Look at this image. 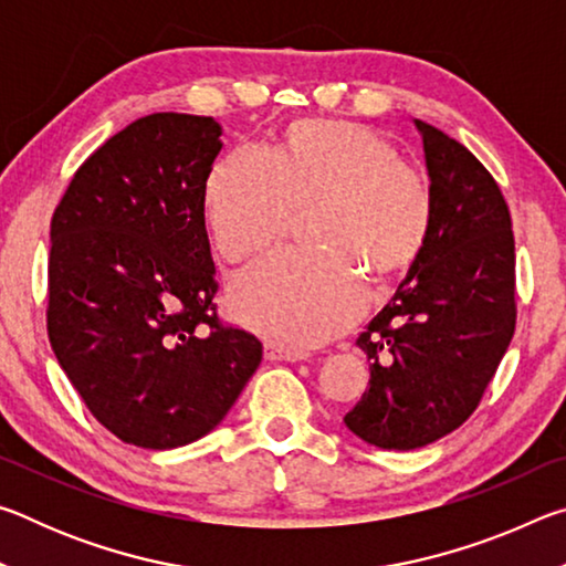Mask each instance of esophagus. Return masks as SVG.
Here are the masks:
<instances>
[{
	"label": "esophagus",
	"mask_w": 566,
	"mask_h": 566,
	"mask_svg": "<svg viewBox=\"0 0 566 566\" xmlns=\"http://www.w3.org/2000/svg\"><path fill=\"white\" fill-rule=\"evenodd\" d=\"M264 359H270V361H296V359H302V354L286 349V347H282V344L266 342L264 344Z\"/></svg>",
	"instance_id": "1"
}]
</instances>
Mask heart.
<instances>
[{
	"instance_id": "obj_1",
	"label": "heart",
	"mask_w": 566,
	"mask_h": 566,
	"mask_svg": "<svg viewBox=\"0 0 566 566\" xmlns=\"http://www.w3.org/2000/svg\"><path fill=\"white\" fill-rule=\"evenodd\" d=\"M312 249L272 254L234 276L237 319L290 349L337 337L359 314V286L381 292L411 272L429 244L427 181L379 132L344 119H294L274 155L239 147L205 187L209 237L227 262L274 247L294 212Z\"/></svg>"
}]
</instances>
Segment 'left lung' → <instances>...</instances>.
Segmentation results:
<instances>
[{"mask_svg": "<svg viewBox=\"0 0 566 566\" xmlns=\"http://www.w3.org/2000/svg\"><path fill=\"white\" fill-rule=\"evenodd\" d=\"M424 145L434 227L421 260L357 347L369 387L344 424L379 449H417L476 409L510 347L514 234L502 189L472 151L415 119Z\"/></svg>", "mask_w": 566, "mask_h": 566, "instance_id": "left-lung-1", "label": "left lung"}]
</instances>
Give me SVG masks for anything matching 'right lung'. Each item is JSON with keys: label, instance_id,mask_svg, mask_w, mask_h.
<instances>
[{"label": "right lung", "instance_id": "right-lung-1", "mask_svg": "<svg viewBox=\"0 0 566 566\" xmlns=\"http://www.w3.org/2000/svg\"><path fill=\"white\" fill-rule=\"evenodd\" d=\"M212 117L157 112L76 169L52 217L46 332L84 405L122 442L175 449L227 417L262 342L217 317L205 187Z\"/></svg>", "mask_w": 566, "mask_h": 566}]
</instances>
